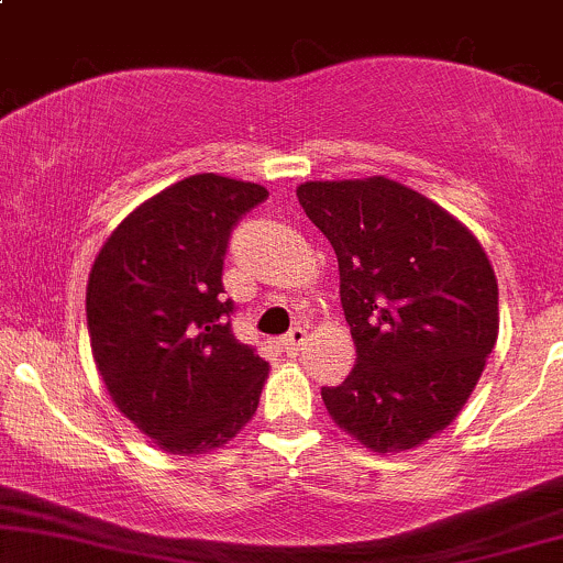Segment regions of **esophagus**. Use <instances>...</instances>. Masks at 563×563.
Returning a JSON list of instances; mask_svg holds the SVG:
<instances>
[{"label":"esophagus","instance_id":"34e87169","mask_svg":"<svg viewBox=\"0 0 563 563\" xmlns=\"http://www.w3.org/2000/svg\"><path fill=\"white\" fill-rule=\"evenodd\" d=\"M303 344H307V331H303V328H294V331L286 333V339H283V349H286V354H290V357H296Z\"/></svg>","mask_w":563,"mask_h":563}]
</instances>
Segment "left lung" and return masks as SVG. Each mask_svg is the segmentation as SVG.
<instances>
[{"label": "left lung", "instance_id": "obj_1", "mask_svg": "<svg viewBox=\"0 0 563 563\" xmlns=\"http://www.w3.org/2000/svg\"><path fill=\"white\" fill-rule=\"evenodd\" d=\"M296 198L333 245L357 349L322 402L367 450L418 448L455 421L495 349L493 264L461 219L389 177L303 183Z\"/></svg>", "mask_w": 563, "mask_h": 563}]
</instances>
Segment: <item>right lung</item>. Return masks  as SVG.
Wrapping results in <instances>:
<instances>
[{
    "label": "right lung",
    "mask_w": 563,
    "mask_h": 563,
    "mask_svg": "<svg viewBox=\"0 0 563 563\" xmlns=\"http://www.w3.org/2000/svg\"><path fill=\"white\" fill-rule=\"evenodd\" d=\"M269 192L192 174L102 243L87 283L89 344L113 405L158 450L206 455L254 418L269 365L230 328V232Z\"/></svg>",
    "instance_id": "1"
}]
</instances>
